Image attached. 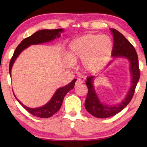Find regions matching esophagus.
Listing matches in <instances>:
<instances>
[{
	"label": "esophagus",
	"instance_id": "obj_1",
	"mask_svg": "<svg viewBox=\"0 0 147 147\" xmlns=\"http://www.w3.org/2000/svg\"><path fill=\"white\" fill-rule=\"evenodd\" d=\"M82 83H83V80H82V79H78L77 81H76V86H77Z\"/></svg>",
	"mask_w": 147,
	"mask_h": 147
}]
</instances>
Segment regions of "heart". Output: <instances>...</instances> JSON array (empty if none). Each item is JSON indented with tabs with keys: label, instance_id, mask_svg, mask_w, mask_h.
<instances>
[{
	"label": "heart",
	"instance_id": "b5f03b06",
	"mask_svg": "<svg viewBox=\"0 0 147 147\" xmlns=\"http://www.w3.org/2000/svg\"><path fill=\"white\" fill-rule=\"evenodd\" d=\"M112 47V41L108 36L86 34L70 42L65 63L71 66L72 61L82 59L85 71L97 72L107 64Z\"/></svg>",
	"mask_w": 147,
	"mask_h": 147
}]
</instances>
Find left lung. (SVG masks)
<instances>
[{
	"instance_id": "obj_1",
	"label": "left lung",
	"mask_w": 147,
	"mask_h": 147,
	"mask_svg": "<svg viewBox=\"0 0 147 147\" xmlns=\"http://www.w3.org/2000/svg\"><path fill=\"white\" fill-rule=\"evenodd\" d=\"M114 39V45L112 55L114 58L125 57L130 63V73L132 75L131 86L127 95L121 103L115 106L104 105L102 103L95 90L93 80L94 76L87 78L86 84L88 92L85 102V108L92 116L99 118H106L114 116L124 109L132 100L135 91L136 86L140 78V69L138 67V55L134 47L124 37V36L115 29H111ZM111 63V62H110ZM110 63L109 64H110Z\"/></svg>"
}]
</instances>
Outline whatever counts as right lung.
I'll list each match as a JSON object with an SVG mask.
<instances>
[{
  "instance_id": "add662e5",
  "label": "right lung",
  "mask_w": 147,
  "mask_h": 147,
  "mask_svg": "<svg viewBox=\"0 0 147 147\" xmlns=\"http://www.w3.org/2000/svg\"><path fill=\"white\" fill-rule=\"evenodd\" d=\"M63 32V29H43L40 30L35 33L33 35L25 38L21 41V43L17 46L16 48L15 52H14L13 57H12L11 61L9 64V74L11 76V69L13 67V63L19 55V54L27 48L29 46L31 45H37L45 43V42L53 41L55 38H59L61 36V33ZM76 82V79L72 80L71 82L68 84V85L63 86L62 88H59L55 92L53 96H52L51 99L47 102L45 105L39 108H28L25 105H23L19 100L16 98L17 101L21 104V105L27 110L30 114H33V116H37L39 118H47L51 117L55 114L58 110L61 108L62 102H63V98L66 95V94L70 90H71L74 88L75 82ZM15 95V94H14Z\"/></svg>"
}]
</instances>
